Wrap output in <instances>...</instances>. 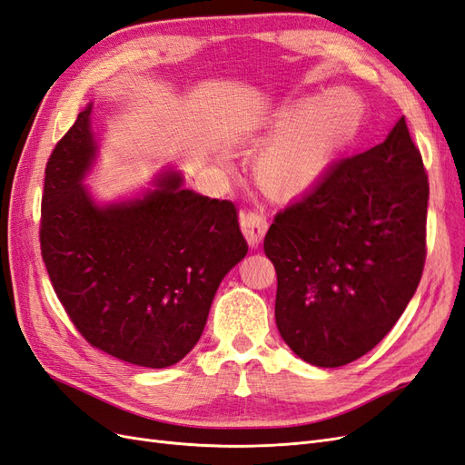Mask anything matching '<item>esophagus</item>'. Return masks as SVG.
Masks as SVG:
<instances>
[{
	"label": "esophagus",
	"mask_w": 465,
	"mask_h": 465,
	"mask_svg": "<svg viewBox=\"0 0 465 465\" xmlns=\"http://www.w3.org/2000/svg\"><path fill=\"white\" fill-rule=\"evenodd\" d=\"M241 227L248 244L254 248L262 242V238L267 231V219L262 211H246V213L241 215Z\"/></svg>",
	"instance_id": "34e87169"
}]
</instances>
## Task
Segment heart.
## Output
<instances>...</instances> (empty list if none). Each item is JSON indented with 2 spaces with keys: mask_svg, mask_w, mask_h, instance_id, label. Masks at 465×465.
<instances>
[{
  "mask_svg": "<svg viewBox=\"0 0 465 465\" xmlns=\"http://www.w3.org/2000/svg\"><path fill=\"white\" fill-rule=\"evenodd\" d=\"M364 120L361 98L349 89H335L322 98H308L273 122L287 139L263 154L260 174L267 186L297 192L326 171L337 151L353 139Z\"/></svg>",
  "mask_w": 465,
  "mask_h": 465,
  "instance_id": "1",
  "label": "heart"
}]
</instances>
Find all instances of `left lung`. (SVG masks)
<instances>
[{"label": "left lung", "mask_w": 465, "mask_h": 465, "mask_svg": "<svg viewBox=\"0 0 465 465\" xmlns=\"http://www.w3.org/2000/svg\"><path fill=\"white\" fill-rule=\"evenodd\" d=\"M427 203L423 157L400 118L382 143L333 163L275 215L263 241L275 322L302 361L343 367L384 340L423 275Z\"/></svg>", "instance_id": "obj_1"}]
</instances>
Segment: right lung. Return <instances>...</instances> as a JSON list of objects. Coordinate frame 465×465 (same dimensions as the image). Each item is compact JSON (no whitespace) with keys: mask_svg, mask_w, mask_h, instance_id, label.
I'll return each mask as SVG.
<instances>
[{"mask_svg":"<svg viewBox=\"0 0 465 465\" xmlns=\"http://www.w3.org/2000/svg\"><path fill=\"white\" fill-rule=\"evenodd\" d=\"M94 153L89 104L46 164L42 260L93 347L137 367H171L198 343L219 283L246 256L236 207L184 190L176 173L143 198L98 207L81 184Z\"/></svg>","mask_w":465,"mask_h":465,"instance_id":"right-lung-1","label":"right lung"}]
</instances>
